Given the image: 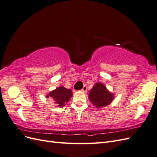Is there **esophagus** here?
<instances>
[{"label": "esophagus", "instance_id": "obj_1", "mask_svg": "<svg viewBox=\"0 0 157 157\" xmlns=\"http://www.w3.org/2000/svg\"><path fill=\"white\" fill-rule=\"evenodd\" d=\"M82 91L84 92L87 91V86H86V85H84V86H83V88H82Z\"/></svg>", "mask_w": 157, "mask_h": 157}]
</instances>
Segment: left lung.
Here are the masks:
<instances>
[{"label": "left lung", "instance_id": "left-lung-1", "mask_svg": "<svg viewBox=\"0 0 157 157\" xmlns=\"http://www.w3.org/2000/svg\"><path fill=\"white\" fill-rule=\"evenodd\" d=\"M88 98L97 108H102L108 105L114 97L103 84L98 82L90 90Z\"/></svg>", "mask_w": 157, "mask_h": 157}]
</instances>
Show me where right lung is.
<instances>
[{"instance_id":"right-lung-1","label":"right lung","mask_w":157,"mask_h":157,"mask_svg":"<svg viewBox=\"0 0 157 157\" xmlns=\"http://www.w3.org/2000/svg\"><path fill=\"white\" fill-rule=\"evenodd\" d=\"M72 96L73 93L71 89L60 86L52 91L48 95H47L46 97L53 99L55 101V103L58 104L59 107H63L65 105V103L69 101Z\"/></svg>"}]
</instances>
